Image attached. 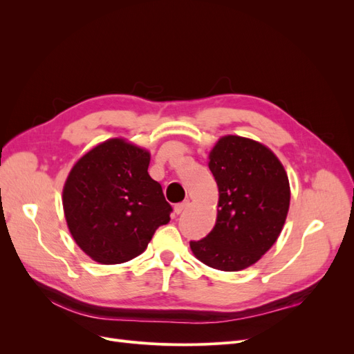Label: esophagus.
<instances>
[{"instance_id":"obj_1","label":"esophagus","mask_w":354,"mask_h":354,"mask_svg":"<svg viewBox=\"0 0 354 354\" xmlns=\"http://www.w3.org/2000/svg\"><path fill=\"white\" fill-rule=\"evenodd\" d=\"M189 201H185V202H180V203H177V205L174 207V211H176V214H181L183 212L187 207H189Z\"/></svg>"}]
</instances>
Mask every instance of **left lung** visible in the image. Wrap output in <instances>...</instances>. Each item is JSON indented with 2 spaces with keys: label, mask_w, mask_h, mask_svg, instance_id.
Listing matches in <instances>:
<instances>
[{
  "label": "left lung",
  "mask_w": 354,
  "mask_h": 354,
  "mask_svg": "<svg viewBox=\"0 0 354 354\" xmlns=\"http://www.w3.org/2000/svg\"><path fill=\"white\" fill-rule=\"evenodd\" d=\"M208 159L218 186L217 221L190 250L212 269L239 272L279 238L291 201L288 174L269 147L241 136L220 137Z\"/></svg>",
  "instance_id": "1"
}]
</instances>
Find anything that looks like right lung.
Here are the masks:
<instances>
[{
    "label": "right lung",
    "mask_w": 354,
    "mask_h": 354,
    "mask_svg": "<svg viewBox=\"0 0 354 354\" xmlns=\"http://www.w3.org/2000/svg\"><path fill=\"white\" fill-rule=\"evenodd\" d=\"M151 153L127 138H108L85 152L63 186V211L80 248L100 264L145 252L171 205L147 173Z\"/></svg>",
    "instance_id": "obj_1"
}]
</instances>
